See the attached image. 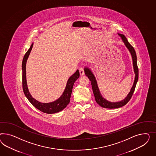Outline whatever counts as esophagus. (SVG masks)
<instances>
[{
    "mask_svg": "<svg viewBox=\"0 0 156 156\" xmlns=\"http://www.w3.org/2000/svg\"><path fill=\"white\" fill-rule=\"evenodd\" d=\"M80 70V76H83L84 74V69L83 67H80L79 69Z\"/></svg>",
    "mask_w": 156,
    "mask_h": 156,
    "instance_id": "obj_1",
    "label": "esophagus"
}]
</instances>
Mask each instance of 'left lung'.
<instances>
[{"label": "left lung", "mask_w": 156, "mask_h": 156, "mask_svg": "<svg viewBox=\"0 0 156 156\" xmlns=\"http://www.w3.org/2000/svg\"><path fill=\"white\" fill-rule=\"evenodd\" d=\"M118 34L120 37H122V41L124 42L125 45H126L128 49L131 52V55L132 56L133 64V67H134V70H135V82H134L133 85L131 89L130 93H129V94L127 95V97L122 101H119V102L112 103V102L107 101V100H105V99H104L103 97H101V94L100 93L99 90L98 89V87L97 85V81L95 80V76L93 75V73L89 70V69H87V68H85V72H84L86 75L88 76L89 80L91 81L92 88H93V93H94L95 99V101H97V103L103 108H110V109L118 108L119 107H122V106L126 105V103L130 101L131 98L133 95V94L135 91V87H136L137 80L139 79V69L137 66V56H136V53L135 49L128 41L127 39L124 35L122 34Z\"/></svg>", "instance_id": "obj_1"}]
</instances>
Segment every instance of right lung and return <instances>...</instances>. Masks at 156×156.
<instances>
[{
    "label": "right lung",
    "instance_id": "obj_1",
    "mask_svg": "<svg viewBox=\"0 0 156 156\" xmlns=\"http://www.w3.org/2000/svg\"><path fill=\"white\" fill-rule=\"evenodd\" d=\"M32 46H33V44L31 45L28 51L26 52L22 62V70H23L22 84H23V92L25 94V97H27V99H28V101L37 109L41 111L44 113L49 114H55L63 110L69 103L70 97L72 95L73 85L74 84V82H76V80L80 77V72L78 70H77L76 72L73 76H70V78L67 81V84L63 94L58 99L53 102H51L49 103H43L39 102L36 99H34L30 95L28 89L27 80H26V70H25L26 62L30 55V51L32 50Z\"/></svg>",
    "mask_w": 156,
    "mask_h": 156
}]
</instances>
